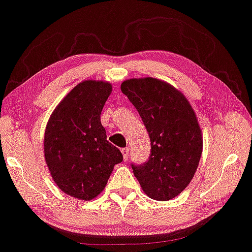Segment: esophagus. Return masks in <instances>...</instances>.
I'll return each mask as SVG.
<instances>
[{"label": "esophagus", "instance_id": "34e87169", "mask_svg": "<svg viewBox=\"0 0 252 252\" xmlns=\"http://www.w3.org/2000/svg\"><path fill=\"white\" fill-rule=\"evenodd\" d=\"M121 153L123 155V159L126 160L127 159V156H129V148L126 147V148H122L121 149Z\"/></svg>", "mask_w": 252, "mask_h": 252}]
</instances>
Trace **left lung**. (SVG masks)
Listing matches in <instances>:
<instances>
[{"mask_svg": "<svg viewBox=\"0 0 252 252\" xmlns=\"http://www.w3.org/2000/svg\"><path fill=\"white\" fill-rule=\"evenodd\" d=\"M122 93L147 129L152 150L147 162L132 164L133 174L149 198L166 201L192 180L202 153L196 113L181 92L156 78L129 79Z\"/></svg>", "mask_w": 252, "mask_h": 252, "instance_id": "1", "label": "left lung"}]
</instances>
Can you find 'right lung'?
Returning a JSON list of instances; mask_svg holds the SVG:
<instances>
[{
  "label": "right lung",
  "instance_id": "obj_1",
  "mask_svg": "<svg viewBox=\"0 0 252 252\" xmlns=\"http://www.w3.org/2000/svg\"><path fill=\"white\" fill-rule=\"evenodd\" d=\"M111 93L110 82H80L56 106L45 130V160L52 178L63 192L81 200L98 196L114 165L123 160L100 123Z\"/></svg>",
  "mask_w": 252,
  "mask_h": 252
}]
</instances>
